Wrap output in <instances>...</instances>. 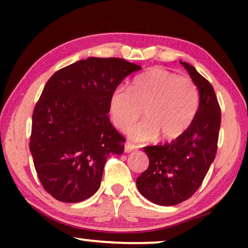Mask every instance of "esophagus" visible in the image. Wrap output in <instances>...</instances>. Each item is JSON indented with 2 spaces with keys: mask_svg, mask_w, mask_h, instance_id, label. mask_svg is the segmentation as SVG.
Here are the masks:
<instances>
[{
  "mask_svg": "<svg viewBox=\"0 0 248 248\" xmlns=\"http://www.w3.org/2000/svg\"><path fill=\"white\" fill-rule=\"evenodd\" d=\"M137 149H138V147L135 144H132V143H130V142L125 143V152H126V154H130V152L137 150Z\"/></svg>",
  "mask_w": 248,
  "mask_h": 248,
  "instance_id": "34e87169",
  "label": "esophagus"
}]
</instances>
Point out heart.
<instances>
[{
	"label": "heart",
	"mask_w": 248,
	"mask_h": 248,
	"mask_svg": "<svg viewBox=\"0 0 248 248\" xmlns=\"http://www.w3.org/2000/svg\"><path fill=\"white\" fill-rule=\"evenodd\" d=\"M199 88L187 77L166 69L148 71L133 81L131 90L117 87L109 100L110 116L115 126L127 131L139 117L141 124L130 132L138 141L178 139L188 130L198 113Z\"/></svg>",
	"instance_id": "obj_1"
}]
</instances>
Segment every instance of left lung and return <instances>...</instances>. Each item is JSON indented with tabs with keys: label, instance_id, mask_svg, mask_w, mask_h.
<instances>
[{
	"label": "left lung",
	"instance_id": "left-lung-1",
	"mask_svg": "<svg viewBox=\"0 0 248 248\" xmlns=\"http://www.w3.org/2000/svg\"><path fill=\"white\" fill-rule=\"evenodd\" d=\"M179 63L199 88L200 105L182 137L170 143L143 148L149 167L137 178V186L145 199L158 205H176L191 198L201 186L218 149L221 109L215 89L194 66Z\"/></svg>",
	"mask_w": 248,
	"mask_h": 248
}]
</instances>
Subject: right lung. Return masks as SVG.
Wrapping results in <instances>:
<instances>
[{"mask_svg":"<svg viewBox=\"0 0 248 248\" xmlns=\"http://www.w3.org/2000/svg\"><path fill=\"white\" fill-rule=\"evenodd\" d=\"M142 67L117 57H88L56 71L32 114L30 152L44 189L77 203L98 191L108 155L125 139L113 125L109 100L124 78Z\"/></svg>","mask_w":248,"mask_h":248,"instance_id":"add662e5","label":"right lung"}]
</instances>
